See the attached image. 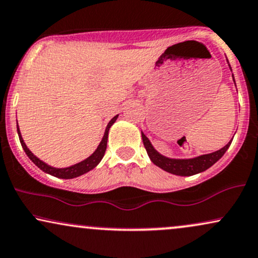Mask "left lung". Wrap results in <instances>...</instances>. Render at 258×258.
Returning <instances> with one entry per match:
<instances>
[{
	"label": "left lung",
	"mask_w": 258,
	"mask_h": 258,
	"mask_svg": "<svg viewBox=\"0 0 258 258\" xmlns=\"http://www.w3.org/2000/svg\"><path fill=\"white\" fill-rule=\"evenodd\" d=\"M141 135L145 148L146 151H147L148 157L151 158L152 163L157 165V166L160 168H163L166 172L177 174V176H192V174L206 171L207 168L213 166L222 155L226 153V151L228 147H230L232 142L230 141L225 147H222L221 149H219V151L213 152V153L209 154H203L192 159H171L158 153L153 146H152L151 141L147 139V136H146L144 133H141Z\"/></svg>",
	"instance_id": "8db88e82"
}]
</instances>
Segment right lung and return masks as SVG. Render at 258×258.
Returning a JSON list of instances; mask_svg holds the SVG:
<instances>
[{
  "mask_svg": "<svg viewBox=\"0 0 258 258\" xmlns=\"http://www.w3.org/2000/svg\"><path fill=\"white\" fill-rule=\"evenodd\" d=\"M117 117H118V114H117V116H114L113 118L110 120L109 124H107L106 129H105V134L103 136V140H101V142L99 144V146H98V148L94 151V153L92 154L91 157H88L87 159H85V160H82L81 163L75 164V165H73V166H69V167H66V168L52 167V166H50V165L44 163V161H41L40 159H38L36 155L32 153L30 149L27 148L26 144H25L24 140H22L20 129H19V125H18V120H17V129H18L19 139H20V144L22 146V148H24L25 153L27 154V157L30 158L31 160L33 161V163L36 164L41 171H44V172L51 174V176H53V177L62 178V179H72V178L79 177V176H81V174L87 173L88 171L93 170V168L100 163V160L103 159L104 154H105V151H106L107 138H109V130L111 128V125H112V124L116 122Z\"/></svg>",
  "mask_w": 258,
  "mask_h": 258,
  "instance_id": "right-lung-1",
  "label": "right lung"
}]
</instances>
